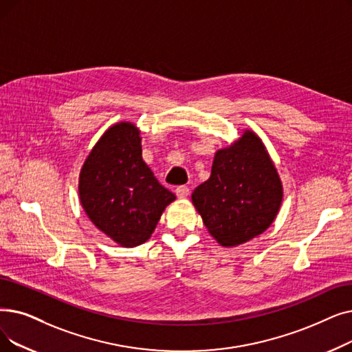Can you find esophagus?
Returning a JSON list of instances; mask_svg holds the SVG:
<instances>
[{"label": "esophagus", "mask_w": 352, "mask_h": 352, "mask_svg": "<svg viewBox=\"0 0 352 352\" xmlns=\"http://www.w3.org/2000/svg\"><path fill=\"white\" fill-rule=\"evenodd\" d=\"M175 194L178 198H186L190 195V188L187 186H179V187H177Z\"/></svg>", "instance_id": "1"}]
</instances>
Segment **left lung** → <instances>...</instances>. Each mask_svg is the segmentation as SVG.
Segmentation results:
<instances>
[{
  "label": "left lung",
  "instance_id": "8db88e82",
  "mask_svg": "<svg viewBox=\"0 0 352 352\" xmlns=\"http://www.w3.org/2000/svg\"><path fill=\"white\" fill-rule=\"evenodd\" d=\"M191 200L208 233L224 248L267 230L279 212L283 187L262 140L246 129L230 146L219 149L210 178Z\"/></svg>",
  "mask_w": 352,
  "mask_h": 352
}]
</instances>
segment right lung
<instances>
[{
	"label": "right lung",
	"mask_w": 352,
	"mask_h": 352,
	"mask_svg": "<svg viewBox=\"0 0 352 352\" xmlns=\"http://www.w3.org/2000/svg\"><path fill=\"white\" fill-rule=\"evenodd\" d=\"M141 131L118 122L91 148L79 175L80 204L90 221L122 248L145 243L175 195L142 160Z\"/></svg>",
	"instance_id": "add662e5"
}]
</instances>
